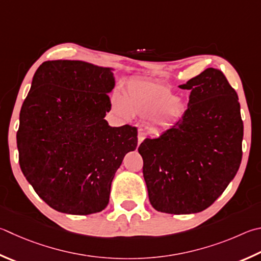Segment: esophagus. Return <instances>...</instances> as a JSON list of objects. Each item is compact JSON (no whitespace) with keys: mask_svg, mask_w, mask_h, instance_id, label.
<instances>
[{"mask_svg":"<svg viewBox=\"0 0 261 261\" xmlns=\"http://www.w3.org/2000/svg\"><path fill=\"white\" fill-rule=\"evenodd\" d=\"M146 138V134L143 131L138 132V144H141L144 141V139Z\"/></svg>","mask_w":261,"mask_h":261,"instance_id":"1","label":"esophagus"}]
</instances>
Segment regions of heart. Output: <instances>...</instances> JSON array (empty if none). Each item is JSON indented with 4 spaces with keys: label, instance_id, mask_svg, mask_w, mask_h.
Returning a JSON list of instances; mask_svg holds the SVG:
<instances>
[{
    "label": "heart",
    "instance_id": "obj_1",
    "mask_svg": "<svg viewBox=\"0 0 261 261\" xmlns=\"http://www.w3.org/2000/svg\"><path fill=\"white\" fill-rule=\"evenodd\" d=\"M114 111L122 117L130 114L145 120L155 117L161 124H168L181 118L186 107L167 85L149 80H136L127 85L125 97L114 94Z\"/></svg>",
    "mask_w": 261,
    "mask_h": 261
}]
</instances>
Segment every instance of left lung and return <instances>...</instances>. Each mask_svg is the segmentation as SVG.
Segmentation results:
<instances>
[{
    "label": "left lung",
    "instance_id": "8db88e82",
    "mask_svg": "<svg viewBox=\"0 0 261 261\" xmlns=\"http://www.w3.org/2000/svg\"><path fill=\"white\" fill-rule=\"evenodd\" d=\"M191 91L185 114L159 138L138 147L150 204L160 212L188 215L213 204L242 161L243 121L239 97L221 70L179 85Z\"/></svg>",
    "mask_w": 261,
    "mask_h": 261
}]
</instances>
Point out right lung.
<instances>
[{"mask_svg": "<svg viewBox=\"0 0 261 261\" xmlns=\"http://www.w3.org/2000/svg\"><path fill=\"white\" fill-rule=\"evenodd\" d=\"M111 68L51 60L34 74L17 131L20 169L52 209L91 215L108 204L116 170L138 144L129 124L108 125Z\"/></svg>", "mask_w": 261, "mask_h": 261, "instance_id": "1", "label": "right lung"}]
</instances>
